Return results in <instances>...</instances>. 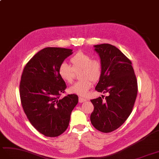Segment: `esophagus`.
Returning a JSON list of instances; mask_svg holds the SVG:
<instances>
[{
	"instance_id": "obj_1",
	"label": "esophagus",
	"mask_w": 159,
	"mask_h": 159,
	"mask_svg": "<svg viewBox=\"0 0 159 159\" xmlns=\"http://www.w3.org/2000/svg\"><path fill=\"white\" fill-rule=\"evenodd\" d=\"M86 100H87L86 99L83 98H81V97H79V102H80V103H82V102H86Z\"/></svg>"
}]
</instances>
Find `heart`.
Here are the masks:
<instances>
[{"label": "heart", "instance_id": "b5f03b06", "mask_svg": "<svg viewBox=\"0 0 159 159\" xmlns=\"http://www.w3.org/2000/svg\"><path fill=\"white\" fill-rule=\"evenodd\" d=\"M71 67L66 63H62L59 67V74L65 82L71 84L75 77V72H80V82L69 88V92L80 96H86L93 82L100 80L102 75L101 63L98 59H92L87 53L78 52L70 59Z\"/></svg>", "mask_w": 159, "mask_h": 159}]
</instances>
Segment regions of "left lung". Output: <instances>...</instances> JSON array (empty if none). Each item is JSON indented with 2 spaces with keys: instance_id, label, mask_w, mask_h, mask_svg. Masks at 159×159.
Segmentation results:
<instances>
[{
  "instance_id": "left-lung-1",
  "label": "left lung",
  "mask_w": 159,
  "mask_h": 159,
  "mask_svg": "<svg viewBox=\"0 0 159 159\" xmlns=\"http://www.w3.org/2000/svg\"><path fill=\"white\" fill-rule=\"evenodd\" d=\"M94 47L102 65V75L95 90L109 93V96L105 100H91L94 111L90 121L96 129L109 133L119 128L132 111L138 93L137 80L131 61L115 46L102 44Z\"/></svg>"
}]
</instances>
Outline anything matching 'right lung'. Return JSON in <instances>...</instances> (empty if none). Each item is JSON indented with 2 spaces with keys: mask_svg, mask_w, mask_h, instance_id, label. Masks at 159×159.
Instances as JSON below:
<instances>
[{
  "mask_svg": "<svg viewBox=\"0 0 159 159\" xmlns=\"http://www.w3.org/2000/svg\"><path fill=\"white\" fill-rule=\"evenodd\" d=\"M72 50L43 48L23 71L19 85L22 107L31 124L45 136H59L67 129L71 112L78 102L74 94L60 98L67 86L59 74V67Z\"/></svg>",
  "mask_w": 159,
  "mask_h": 159,
  "instance_id": "obj_1",
  "label": "right lung"
}]
</instances>
